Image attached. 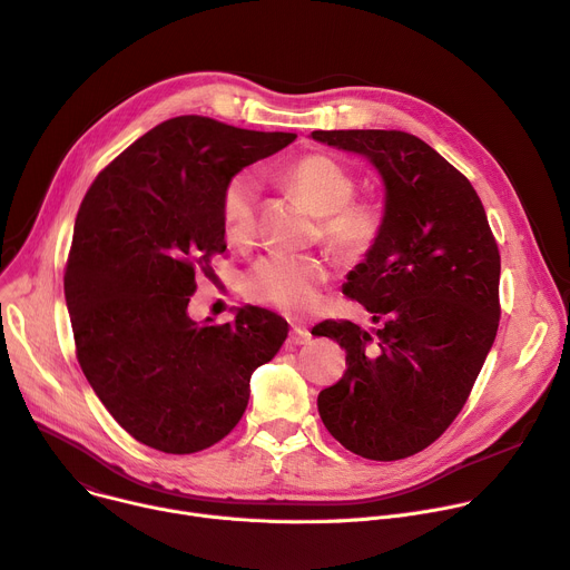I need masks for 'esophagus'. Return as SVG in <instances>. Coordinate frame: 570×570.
I'll list each match as a JSON object with an SVG mask.
<instances>
[{"instance_id": "obj_1", "label": "esophagus", "mask_w": 570, "mask_h": 570, "mask_svg": "<svg viewBox=\"0 0 570 570\" xmlns=\"http://www.w3.org/2000/svg\"><path fill=\"white\" fill-rule=\"evenodd\" d=\"M308 341H312V332H308L306 327H299V325L291 327V334H288L291 345H306Z\"/></svg>"}]
</instances>
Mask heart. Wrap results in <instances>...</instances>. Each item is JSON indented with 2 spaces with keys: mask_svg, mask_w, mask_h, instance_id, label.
I'll list each match as a JSON object with an SVG mask.
<instances>
[{
  "mask_svg": "<svg viewBox=\"0 0 570 570\" xmlns=\"http://www.w3.org/2000/svg\"><path fill=\"white\" fill-rule=\"evenodd\" d=\"M288 186L321 216V236L341 262L366 256L380 232L382 212L368 199H352V173L327 154H308L286 170ZM256 181L249 175L232 177L220 195V220L227 238L245 240L256 220ZM327 282V268L316 256H264L247 271L243 288L254 302L288 316L308 312Z\"/></svg>",
  "mask_w": 570,
  "mask_h": 570,
  "instance_id": "obj_1",
  "label": "heart"
}]
</instances>
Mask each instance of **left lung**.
I'll return each mask as SVG.
<instances>
[{
  "label": "left lung",
  "mask_w": 570,
  "mask_h": 570,
  "mask_svg": "<svg viewBox=\"0 0 570 570\" xmlns=\"http://www.w3.org/2000/svg\"><path fill=\"white\" fill-rule=\"evenodd\" d=\"M366 157L384 181L382 232L343 293L375 327L325 321L345 350L318 411L350 452L395 461L434 443L471 395L500 321V252L471 181L425 140L384 129L312 131Z\"/></svg>",
  "instance_id": "8db88e82"
}]
</instances>
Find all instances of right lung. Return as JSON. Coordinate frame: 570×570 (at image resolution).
Segmentation results:
<instances>
[{
	"label": "right lung",
	"instance_id": "add662e5",
	"mask_svg": "<svg viewBox=\"0 0 570 570\" xmlns=\"http://www.w3.org/2000/svg\"><path fill=\"white\" fill-rule=\"evenodd\" d=\"M295 140L179 116L97 175L75 220L63 277L79 366L136 441L190 454L225 439L288 323L262 306L195 323V273L225 252L220 195L245 166Z\"/></svg>",
	"mask_w": 570,
	"mask_h": 570
}]
</instances>
